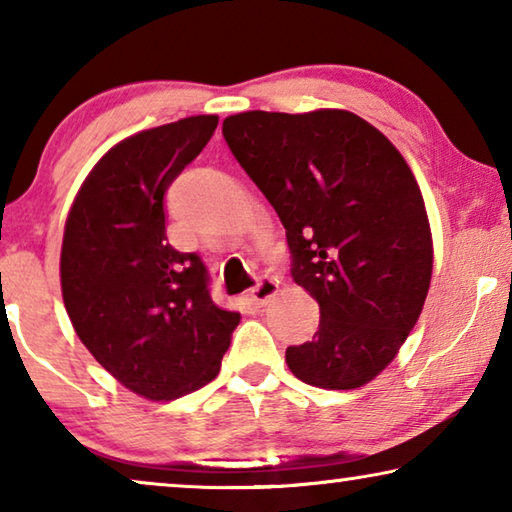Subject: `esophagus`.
Here are the masks:
<instances>
[{"mask_svg":"<svg viewBox=\"0 0 512 512\" xmlns=\"http://www.w3.org/2000/svg\"><path fill=\"white\" fill-rule=\"evenodd\" d=\"M250 296H253L255 305H259V307L268 305V302H271L277 296V280H275V277H268V275L259 277V282L255 284L253 289H250Z\"/></svg>","mask_w":512,"mask_h":512,"instance_id":"1","label":"esophagus"}]
</instances>
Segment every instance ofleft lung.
Masks as SVG:
<instances>
[{
	"instance_id": "left-lung-1",
	"label": "left lung",
	"mask_w": 512,
	"mask_h": 512,
	"mask_svg": "<svg viewBox=\"0 0 512 512\" xmlns=\"http://www.w3.org/2000/svg\"><path fill=\"white\" fill-rule=\"evenodd\" d=\"M223 137L287 230L291 275L320 307L314 339L287 348L300 381L350 391L395 359L427 298L433 244L413 171L348 110H250Z\"/></svg>"
}]
</instances>
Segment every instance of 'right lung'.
Here are the masks:
<instances>
[{
    "label": "right lung",
    "mask_w": 512,
    "mask_h": 512,
    "mask_svg": "<svg viewBox=\"0 0 512 512\" xmlns=\"http://www.w3.org/2000/svg\"><path fill=\"white\" fill-rule=\"evenodd\" d=\"M219 117L126 137L88 173L67 214L60 287L81 343L128 391L176 400L212 381L239 311L214 305L196 253L167 241L164 194Z\"/></svg>",
    "instance_id": "obj_1"
}]
</instances>
